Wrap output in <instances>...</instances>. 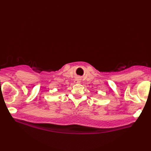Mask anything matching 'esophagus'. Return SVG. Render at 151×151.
Instances as JSON below:
<instances>
[{
	"mask_svg": "<svg viewBox=\"0 0 151 151\" xmlns=\"http://www.w3.org/2000/svg\"><path fill=\"white\" fill-rule=\"evenodd\" d=\"M80 80L79 78H76V80H75V83H80Z\"/></svg>",
	"mask_w": 151,
	"mask_h": 151,
	"instance_id": "34e87169",
	"label": "esophagus"
}]
</instances>
